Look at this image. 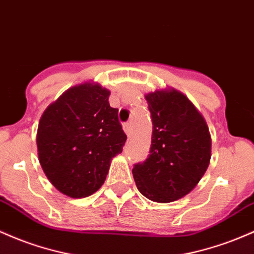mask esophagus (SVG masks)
I'll return each instance as SVG.
<instances>
[{
	"instance_id": "esophagus-1",
	"label": "esophagus",
	"mask_w": 254,
	"mask_h": 254,
	"mask_svg": "<svg viewBox=\"0 0 254 254\" xmlns=\"http://www.w3.org/2000/svg\"><path fill=\"white\" fill-rule=\"evenodd\" d=\"M123 129H124V131H125V133H127V136L131 135L132 127H131V124H130V123H125V124L123 125Z\"/></svg>"
}]
</instances>
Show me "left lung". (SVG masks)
<instances>
[{"label":"left lung","instance_id":"obj_1","mask_svg":"<svg viewBox=\"0 0 254 254\" xmlns=\"http://www.w3.org/2000/svg\"><path fill=\"white\" fill-rule=\"evenodd\" d=\"M153 122L150 154L132 169L136 187L155 202H172L190 193L211 159V135L202 114L175 88L144 95Z\"/></svg>","mask_w":254,"mask_h":254}]
</instances>
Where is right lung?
Instances as JSON below:
<instances>
[{"instance_id": "1", "label": "right lung", "mask_w": 254, "mask_h": 254, "mask_svg": "<svg viewBox=\"0 0 254 254\" xmlns=\"http://www.w3.org/2000/svg\"><path fill=\"white\" fill-rule=\"evenodd\" d=\"M111 91L99 83L68 88L46 108L38 123V160L49 182L69 197L94 194L104 185L112 158L127 135Z\"/></svg>"}]
</instances>
